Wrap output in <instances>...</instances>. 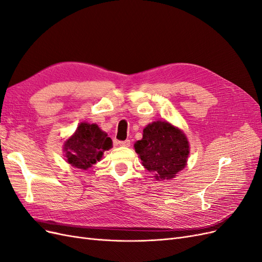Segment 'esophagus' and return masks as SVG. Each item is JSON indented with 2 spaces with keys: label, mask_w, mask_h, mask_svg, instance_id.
<instances>
[{
  "label": "esophagus",
  "mask_w": 262,
  "mask_h": 262,
  "mask_svg": "<svg viewBox=\"0 0 262 262\" xmlns=\"http://www.w3.org/2000/svg\"><path fill=\"white\" fill-rule=\"evenodd\" d=\"M131 144L130 140H125V141H119V145L124 146V147H129Z\"/></svg>",
  "instance_id": "esophagus-1"
}]
</instances>
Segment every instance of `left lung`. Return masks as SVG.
I'll use <instances>...</instances> for the list:
<instances>
[{"instance_id":"8db88e82","label":"left lung","mask_w":262,"mask_h":262,"mask_svg":"<svg viewBox=\"0 0 262 262\" xmlns=\"http://www.w3.org/2000/svg\"><path fill=\"white\" fill-rule=\"evenodd\" d=\"M142 165L156 179H171L185 168L189 144L184 133L168 122L157 121L143 130V139L134 144Z\"/></svg>"}]
</instances>
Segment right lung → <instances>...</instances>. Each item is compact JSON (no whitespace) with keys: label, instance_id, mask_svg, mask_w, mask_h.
Segmentation results:
<instances>
[{"label":"right lung","instance_id":"right-lung-1","mask_svg":"<svg viewBox=\"0 0 262 262\" xmlns=\"http://www.w3.org/2000/svg\"><path fill=\"white\" fill-rule=\"evenodd\" d=\"M113 147V140L102 132L97 124L83 122L64 144L69 164L77 168L87 169L96 164L105 150Z\"/></svg>","mask_w":262,"mask_h":262}]
</instances>
